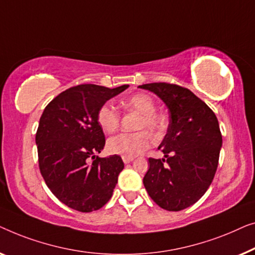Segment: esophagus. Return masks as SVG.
Listing matches in <instances>:
<instances>
[{"label": "esophagus", "mask_w": 255, "mask_h": 255, "mask_svg": "<svg viewBox=\"0 0 255 255\" xmlns=\"http://www.w3.org/2000/svg\"><path fill=\"white\" fill-rule=\"evenodd\" d=\"M123 160H124V163H125V164H128V163L132 162V160H134V158H132V157H127V156H124V157H123Z\"/></svg>", "instance_id": "34e87169"}]
</instances>
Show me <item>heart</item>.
<instances>
[{"label": "heart", "instance_id": "heart-1", "mask_svg": "<svg viewBox=\"0 0 255 255\" xmlns=\"http://www.w3.org/2000/svg\"><path fill=\"white\" fill-rule=\"evenodd\" d=\"M125 109L134 111L141 114V119L137 123V128H146L150 131H158L162 127V121L156 116V104L153 99L144 93H137L123 100ZM120 116L118 111L111 105L105 104L100 107L98 112V124L104 131L113 132L119 126ZM151 137L148 132H120L112 136L107 142V148L112 153L127 157L141 155L149 148Z\"/></svg>", "mask_w": 255, "mask_h": 255}]
</instances>
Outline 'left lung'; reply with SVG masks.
Masks as SVG:
<instances>
[{"instance_id": "8db88e82", "label": "left lung", "mask_w": 255, "mask_h": 255, "mask_svg": "<svg viewBox=\"0 0 255 255\" xmlns=\"http://www.w3.org/2000/svg\"><path fill=\"white\" fill-rule=\"evenodd\" d=\"M138 88L158 96L170 113L166 135L158 146L164 158H149L143 184L160 208L182 210L202 198L216 173L222 148L218 120L188 89L168 83Z\"/></svg>"}]
</instances>
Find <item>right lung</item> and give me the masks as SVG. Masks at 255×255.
Listing matches in <instances>:
<instances>
[{
    "mask_svg": "<svg viewBox=\"0 0 255 255\" xmlns=\"http://www.w3.org/2000/svg\"><path fill=\"white\" fill-rule=\"evenodd\" d=\"M128 87L77 85L61 92L42 112L35 135L39 167L51 192L71 209L90 213L112 198L125 165L118 155L97 156L105 145L98 112Z\"/></svg>",
    "mask_w": 255,
    "mask_h": 255,
    "instance_id": "add662e5",
    "label": "right lung"
}]
</instances>
